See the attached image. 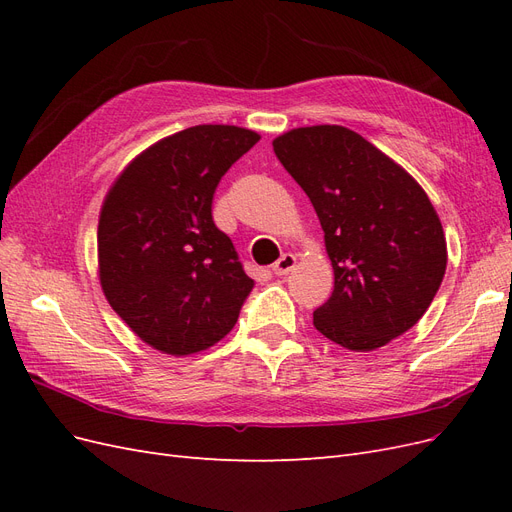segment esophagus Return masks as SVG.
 I'll return each mask as SVG.
<instances>
[{"label":"esophagus","mask_w":512,"mask_h":512,"mask_svg":"<svg viewBox=\"0 0 512 512\" xmlns=\"http://www.w3.org/2000/svg\"><path fill=\"white\" fill-rule=\"evenodd\" d=\"M294 265H297V258H294L292 254H284V256L273 265V273H275V275H288V273L294 269Z\"/></svg>","instance_id":"obj_1"}]
</instances>
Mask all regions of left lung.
<instances>
[{
  "instance_id": "1",
  "label": "left lung",
  "mask_w": 512,
  "mask_h": 512,
  "mask_svg": "<svg viewBox=\"0 0 512 512\" xmlns=\"http://www.w3.org/2000/svg\"><path fill=\"white\" fill-rule=\"evenodd\" d=\"M277 160L312 200L335 288L314 327L352 352H371L423 318L446 271L442 222L418 181L344 126L294 128Z\"/></svg>"
}]
</instances>
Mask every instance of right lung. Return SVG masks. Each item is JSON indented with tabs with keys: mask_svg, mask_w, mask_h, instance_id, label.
Segmentation results:
<instances>
[{
	"mask_svg": "<svg viewBox=\"0 0 512 512\" xmlns=\"http://www.w3.org/2000/svg\"><path fill=\"white\" fill-rule=\"evenodd\" d=\"M260 141L239 126H194L121 170L100 209L98 277L106 301L153 350L188 356L226 337L254 280L213 224L226 170Z\"/></svg>",
	"mask_w": 512,
	"mask_h": 512,
	"instance_id": "add662e5",
	"label": "right lung"
}]
</instances>
